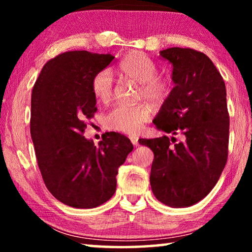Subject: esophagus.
<instances>
[{"label": "esophagus", "instance_id": "34e87169", "mask_svg": "<svg viewBox=\"0 0 252 252\" xmlns=\"http://www.w3.org/2000/svg\"><path fill=\"white\" fill-rule=\"evenodd\" d=\"M130 140L133 146H139V138H136V136H130Z\"/></svg>", "mask_w": 252, "mask_h": 252}]
</instances>
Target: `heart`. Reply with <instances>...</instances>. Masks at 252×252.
I'll use <instances>...</instances> for the list:
<instances>
[{
	"label": "heart",
	"instance_id": "1",
	"mask_svg": "<svg viewBox=\"0 0 252 252\" xmlns=\"http://www.w3.org/2000/svg\"><path fill=\"white\" fill-rule=\"evenodd\" d=\"M119 72L123 79L140 84V99L156 105L167 102L173 92V82L169 76L158 74V66L153 60L141 53L131 54L119 64ZM92 93L95 99L106 103L113 96L114 81L109 70H102L93 76ZM151 117V109L147 104H118L104 117L105 127L126 134L138 133Z\"/></svg>",
	"mask_w": 252,
	"mask_h": 252
}]
</instances>
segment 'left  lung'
<instances>
[{"mask_svg": "<svg viewBox=\"0 0 252 252\" xmlns=\"http://www.w3.org/2000/svg\"><path fill=\"white\" fill-rule=\"evenodd\" d=\"M172 63L174 88L153 123L159 130L181 135L140 139L155 153L150 185L169 207L199 202L218 182L228 159L229 113L225 84L206 54L193 49L160 52Z\"/></svg>", "mask_w": 252, "mask_h": 252, "instance_id": "left-lung-1", "label": "left lung"}]
</instances>
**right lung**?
<instances>
[{
	"mask_svg": "<svg viewBox=\"0 0 252 252\" xmlns=\"http://www.w3.org/2000/svg\"><path fill=\"white\" fill-rule=\"evenodd\" d=\"M114 57L70 51L44 64L32 90L30 130L46 188L66 206L90 209L116 192L118 169L133 146L126 135L108 132L99 146L83 136L96 112L91 82Z\"/></svg>",
	"mask_w": 252,
	"mask_h": 252,
	"instance_id": "1",
	"label": "right lung"
}]
</instances>
